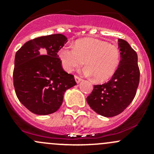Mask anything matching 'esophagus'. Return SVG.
Returning <instances> with one entry per match:
<instances>
[{
    "mask_svg": "<svg viewBox=\"0 0 154 154\" xmlns=\"http://www.w3.org/2000/svg\"><path fill=\"white\" fill-rule=\"evenodd\" d=\"M74 79H75L76 83H80V82L82 81V79L80 78V77H77V76H75V77H74Z\"/></svg>",
    "mask_w": 154,
    "mask_h": 154,
    "instance_id": "34e87169",
    "label": "esophagus"
}]
</instances>
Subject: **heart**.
<instances>
[{
    "mask_svg": "<svg viewBox=\"0 0 154 154\" xmlns=\"http://www.w3.org/2000/svg\"><path fill=\"white\" fill-rule=\"evenodd\" d=\"M62 65L67 72L80 68L85 62V74L93 76L97 82L109 80L116 74L121 61V53L116 46L93 38H83L74 48L64 47L60 52Z\"/></svg>",
    "mask_w": 154,
    "mask_h": 154,
    "instance_id": "b5f03b06",
    "label": "heart"
}]
</instances>
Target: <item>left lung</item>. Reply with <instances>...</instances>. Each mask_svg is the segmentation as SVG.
<instances>
[{
  "label": "left lung",
  "mask_w": 154,
  "mask_h": 154,
  "mask_svg": "<svg viewBox=\"0 0 154 154\" xmlns=\"http://www.w3.org/2000/svg\"><path fill=\"white\" fill-rule=\"evenodd\" d=\"M119 48L121 61L116 74L107 83L94 86L86 98L89 106L104 117L122 113L133 101L139 86L140 71L137 54L122 38L119 39Z\"/></svg>",
  "instance_id": "obj_1"
}]
</instances>
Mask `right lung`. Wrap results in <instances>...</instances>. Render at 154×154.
I'll return each mask as SVG.
<instances>
[{
    "instance_id": "add662e5",
    "label": "right lung",
    "mask_w": 154,
    "mask_h": 154,
    "mask_svg": "<svg viewBox=\"0 0 154 154\" xmlns=\"http://www.w3.org/2000/svg\"><path fill=\"white\" fill-rule=\"evenodd\" d=\"M67 42L60 33L38 37L26 42L15 54V93L34 114L55 112L63 103L66 90L77 85L74 76L63 70L57 55Z\"/></svg>"
}]
</instances>
